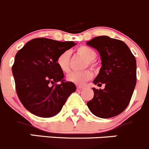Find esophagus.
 Segmentation results:
<instances>
[{"label": "esophagus", "instance_id": "34e87169", "mask_svg": "<svg viewBox=\"0 0 149 149\" xmlns=\"http://www.w3.org/2000/svg\"><path fill=\"white\" fill-rule=\"evenodd\" d=\"M84 89V87L83 86H77V91H81V90Z\"/></svg>", "mask_w": 149, "mask_h": 149}]
</instances>
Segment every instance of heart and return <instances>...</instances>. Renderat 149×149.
<instances>
[{"instance_id":"obj_1","label":"heart","mask_w":149,"mask_h":149,"mask_svg":"<svg viewBox=\"0 0 149 149\" xmlns=\"http://www.w3.org/2000/svg\"><path fill=\"white\" fill-rule=\"evenodd\" d=\"M77 53L82 56L87 61L86 65H88L92 69H96L97 65L94 60L97 57V52L92 48L87 46H81L77 49ZM69 62H70V52L65 51L61 53L57 58V65L62 72H67L69 70ZM93 77V73L90 70H85L83 72H72L68 74L66 80L78 86H82L86 82L91 80Z\"/></svg>"}]
</instances>
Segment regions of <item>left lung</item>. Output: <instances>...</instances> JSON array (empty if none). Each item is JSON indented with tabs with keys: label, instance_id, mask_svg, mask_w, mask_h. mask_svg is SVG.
<instances>
[{
	"label": "left lung",
	"instance_id": "8db88e82",
	"mask_svg": "<svg viewBox=\"0 0 149 149\" xmlns=\"http://www.w3.org/2000/svg\"><path fill=\"white\" fill-rule=\"evenodd\" d=\"M87 45L97 50L102 66L93 83L94 97L87 103L91 112L100 118L115 117L126 109L137 80L134 56L123 41L108 36L95 37Z\"/></svg>",
	"mask_w": 149,
	"mask_h": 149
}]
</instances>
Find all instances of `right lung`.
Wrapping results in <instances>:
<instances>
[{
	"label": "right lung",
	"mask_w": 149,
	"mask_h": 149,
	"mask_svg": "<svg viewBox=\"0 0 149 149\" xmlns=\"http://www.w3.org/2000/svg\"><path fill=\"white\" fill-rule=\"evenodd\" d=\"M75 45L73 41L35 38L17 52L12 69L16 91L32 114L40 117L56 115L76 91L74 84L64 80L63 72L56 63L61 53ZM58 81L61 84H56Z\"/></svg>",
	"instance_id": "obj_1"
}]
</instances>
